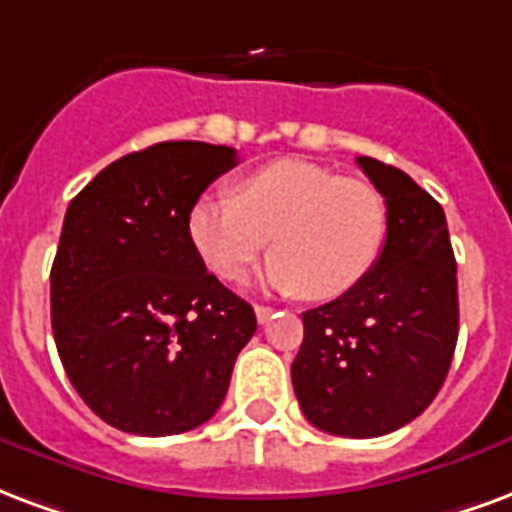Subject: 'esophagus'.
<instances>
[{
    "label": "esophagus",
    "mask_w": 512,
    "mask_h": 512,
    "mask_svg": "<svg viewBox=\"0 0 512 512\" xmlns=\"http://www.w3.org/2000/svg\"><path fill=\"white\" fill-rule=\"evenodd\" d=\"M255 314L257 323H268V320L274 317V309H271V306H255Z\"/></svg>",
    "instance_id": "obj_1"
}]
</instances>
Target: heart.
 Returning a JSON list of instances; mask_svg holds the SVG:
<instances>
[{
  "mask_svg": "<svg viewBox=\"0 0 512 512\" xmlns=\"http://www.w3.org/2000/svg\"><path fill=\"white\" fill-rule=\"evenodd\" d=\"M187 236L203 266L227 282L246 274L271 236L263 282L331 301L361 285L380 260L388 206L366 181L306 160H274L246 173L236 195H200L189 208Z\"/></svg>",
  "mask_w": 512,
  "mask_h": 512,
  "instance_id": "heart-1",
  "label": "heart"
}]
</instances>
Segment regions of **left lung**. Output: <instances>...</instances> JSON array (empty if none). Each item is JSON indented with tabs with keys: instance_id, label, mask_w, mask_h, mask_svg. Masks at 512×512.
Wrapping results in <instances>:
<instances>
[{
	"instance_id": "1",
	"label": "left lung",
	"mask_w": 512,
	"mask_h": 512,
	"mask_svg": "<svg viewBox=\"0 0 512 512\" xmlns=\"http://www.w3.org/2000/svg\"><path fill=\"white\" fill-rule=\"evenodd\" d=\"M358 165L388 206L385 246L361 285L301 314L290 372L312 426L369 439L407 426L442 388L458 339V285L437 200L393 165Z\"/></svg>"
}]
</instances>
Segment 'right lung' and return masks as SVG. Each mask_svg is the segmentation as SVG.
<instances>
[{"instance_id": "obj_1", "label": "right lung", "mask_w": 512, "mask_h": 512, "mask_svg": "<svg viewBox=\"0 0 512 512\" xmlns=\"http://www.w3.org/2000/svg\"><path fill=\"white\" fill-rule=\"evenodd\" d=\"M236 162L230 146L168 140L111 162L67 206L51 268L56 350L113 429L184 434L225 399L255 309L208 274L187 217Z\"/></svg>"}]
</instances>
